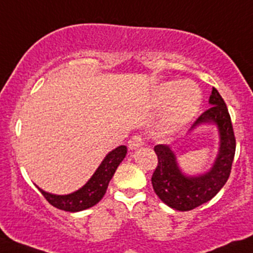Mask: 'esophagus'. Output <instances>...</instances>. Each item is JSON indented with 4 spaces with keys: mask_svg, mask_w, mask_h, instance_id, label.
I'll return each mask as SVG.
<instances>
[{
    "mask_svg": "<svg viewBox=\"0 0 253 253\" xmlns=\"http://www.w3.org/2000/svg\"><path fill=\"white\" fill-rule=\"evenodd\" d=\"M144 144H145V140H144V138H141L140 135L131 136L128 141V146L129 149H131V150H133V149L140 148V146H143Z\"/></svg>",
    "mask_w": 253,
    "mask_h": 253,
    "instance_id": "1",
    "label": "esophagus"
}]
</instances>
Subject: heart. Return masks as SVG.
<instances>
[{
    "label": "heart",
    "mask_w": 253,
    "mask_h": 253,
    "mask_svg": "<svg viewBox=\"0 0 253 253\" xmlns=\"http://www.w3.org/2000/svg\"><path fill=\"white\" fill-rule=\"evenodd\" d=\"M156 97L161 104L168 102L164 123L170 130L180 128L191 120L203 103L200 88L192 81L163 83L159 86Z\"/></svg>",
    "instance_id": "obj_1"
}]
</instances>
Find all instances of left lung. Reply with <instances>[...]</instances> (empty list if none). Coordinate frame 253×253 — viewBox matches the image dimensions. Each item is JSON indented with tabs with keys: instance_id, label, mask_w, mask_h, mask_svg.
<instances>
[{
	"instance_id": "obj_1",
	"label": "left lung",
	"mask_w": 253,
	"mask_h": 253,
	"mask_svg": "<svg viewBox=\"0 0 253 253\" xmlns=\"http://www.w3.org/2000/svg\"><path fill=\"white\" fill-rule=\"evenodd\" d=\"M209 103L190 130L201 124H215L220 135V148L212 168L203 175H184L177 165L176 156L170 146L159 144L154 148L158 155V167L151 176V184L159 199L171 209L189 211L208 203L227 181L236 150L231 117L217 89L212 88Z\"/></svg>"
}]
</instances>
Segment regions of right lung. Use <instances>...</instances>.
Masks as SVG:
<instances>
[{"mask_svg":"<svg viewBox=\"0 0 253 253\" xmlns=\"http://www.w3.org/2000/svg\"><path fill=\"white\" fill-rule=\"evenodd\" d=\"M126 146L120 145L117 149L110 151L102 164L99 165L93 176L88 180L83 187L77 191L68 195H53L49 192L43 191L38 187L45 200L54 208L59 210L69 211V212H77V211L85 210L97 205L103 199L104 194L107 192L108 185L114 175L115 170L119 167L123 159L126 155Z\"/></svg>","mask_w":253,"mask_h":253,"instance_id":"obj_1","label":"right lung"}]
</instances>
